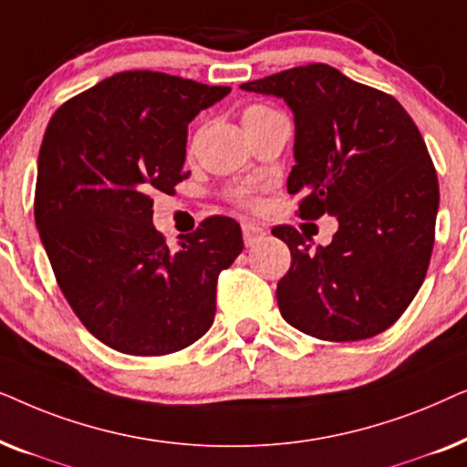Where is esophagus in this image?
<instances>
[{"label": "esophagus", "mask_w": 467, "mask_h": 467, "mask_svg": "<svg viewBox=\"0 0 467 467\" xmlns=\"http://www.w3.org/2000/svg\"><path fill=\"white\" fill-rule=\"evenodd\" d=\"M242 235H244V244L253 246L254 242L265 238V229L259 225H253V223H244V225H242Z\"/></svg>", "instance_id": "esophagus-1"}]
</instances>
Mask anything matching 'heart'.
Returning <instances> with one entry per match:
<instances>
[{
  "label": "heart",
  "instance_id": "obj_1",
  "mask_svg": "<svg viewBox=\"0 0 467 467\" xmlns=\"http://www.w3.org/2000/svg\"><path fill=\"white\" fill-rule=\"evenodd\" d=\"M270 112H274L272 108L261 106V104H251L244 108V112H242V120H244V127L253 125V123H257L259 119L267 117ZM232 197L238 203H242V206H254V203H257V197H254L253 189H248V187H235L232 191Z\"/></svg>",
  "mask_w": 467,
  "mask_h": 467
}]
</instances>
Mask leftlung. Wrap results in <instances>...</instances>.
Returning a JSON list of instances; mask_svg holds the SVG:
<instances>
[{
	"label": "left lung",
	"mask_w": 467,
	"mask_h": 467,
	"mask_svg": "<svg viewBox=\"0 0 467 467\" xmlns=\"http://www.w3.org/2000/svg\"><path fill=\"white\" fill-rule=\"evenodd\" d=\"M244 91L285 99L296 119L286 191L302 195L299 216L329 214L327 246L297 229H272L289 246L280 315L318 340H366L398 321L423 285L440 203L423 136L401 104L336 67L310 63L244 82Z\"/></svg>",
	"instance_id": "left-lung-1"
}]
</instances>
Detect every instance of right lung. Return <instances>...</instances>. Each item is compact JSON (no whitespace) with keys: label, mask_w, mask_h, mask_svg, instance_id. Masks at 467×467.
Masks as SVG:
<instances>
[{"label":"right lung","mask_w":467,"mask_h":467,"mask_svg":"<svg viewBox=\"0 0 467 467\" xmlns=\"http://www.w3.org/2000/svg\"><path fill=\"white\" fill-rule=\"evenodd\" d=\"M232 91L178 76L120 72L66 101L37 157L36 225L80 323L119 353L187 348L216 312V280L244 248L229 216H210L178 251L152 225V191L189 176L187 127Z\"/></svg>","instance_id":"1"}]
</instances>
